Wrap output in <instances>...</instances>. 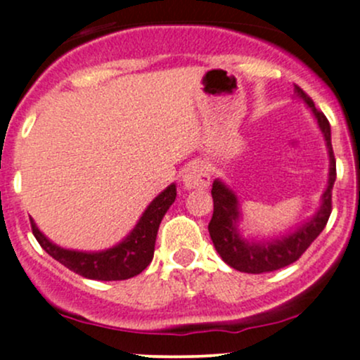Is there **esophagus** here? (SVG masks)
<instances>
[{"label": "esophagus", "instance_id": "34e87169", "mask_svg": "<svg viewBox=\"0 0 360 360\" xmlns=\"http://www.w3.org/2000/svg\"><path fill=\"white\" fill-rule=\"evenodd\" d=\"M210 172L208 169H206L205 164L201 162H189L188 166L184 167L183 171V177H181V181H183V186L186 189H205L210 186Z\"/></svg>", "mask_w": 360, "mask_h": 360}]
</instances>
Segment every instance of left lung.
<instances>
[{"instance_id":"1","label":"left lung","mask_w":360,"mask_h":360,"mask_svg":"<svg viewBox=\"0 0 360 360\" xmlns=\"http://www.w3.org/2000/svg\"><path fill=\"white\" fill-rule=\"evenodd\" d=\"M295 96L300 98L311 110L318 128L323 135L326 152H328V183L321 194L320 208L311 218L295 226L291 232L283 237L269 238V240H250L240 233L242 212L237 194L221 179L213 181V217L208 230L214 249L220 257L233 269L247 272V274H262L283 269L289 264L296 262L303 252L311 245V242L323 232L330 213H332V189L337 179L335 157L332 148V131L328 120L321 111L315 108V103L300 86L295 84Z\"/></svg>"}]
</instances>
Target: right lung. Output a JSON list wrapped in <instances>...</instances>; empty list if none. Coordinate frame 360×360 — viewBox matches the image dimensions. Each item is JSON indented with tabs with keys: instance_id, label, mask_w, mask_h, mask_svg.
<instances>
[{
	"instance_id": "obj_1",
	"label": "right lung",
	"mask_w": 360,
	"mask_h": 360,
	"mask_svg": "<svg viewBox=\"0 0 360 360\" xmlns=\"http://www.w3.org/2000/svg\"><path fill=\"white\" fill-rule=\"evenodd\" d=\"M176 184H169L162 193L157 194L146 212L139 218L130 233L110 249L98 252H82L62 249L49 240L30 218L32 232L37 242L51 257L59 260L62 266L76 272L82 278L94 281H123L142 272L154 257V247L160 221L176 200Z\"/></svg>"
}]
</instances>
